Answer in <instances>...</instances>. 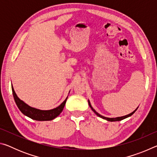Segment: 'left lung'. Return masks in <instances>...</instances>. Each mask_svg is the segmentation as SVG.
I'll use <instances>...</instances> for the list:
<instances>
[{
    "label": "left lung",
    "instance_id": "1",
    "mask_svg": "<svg viewBox=\"0 0 157 157\" xmlns=\"http://www.w3.org/2000/svg\"><path fill=\"white\" fill-rule=\"evenodd\" d=\"M89 107L91 108V109L93 110V111H94V112L95 114H96V115H97L98 116H99V117H100V118H103V119H105V120H107V121H111V122H113V121H120L123 120V119H124V118H128V117L131 116L132 115V114H134V113L137 110V109H138V108H137L136 110H134V111H133V112H132L131 113L128 114V115H126V116H121V117H117V118H107V117H105V116H101L100 114H99L98 112H96V111H95L94 109H93V107H91V103H90L89 101Z\"/></svg>",
    "mask_w": 157,
    "mask_h": 157
}]
</instances>
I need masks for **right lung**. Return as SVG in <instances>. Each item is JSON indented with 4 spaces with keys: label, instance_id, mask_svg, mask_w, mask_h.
<instances>
[{
    "label": "right lung",
    "instance_id": "1",
    "mask_svg": "<svg viewBox=\"0 0 157 157\" xmlns=\"http://www.w3.org/2000/svg\"><path fill=\"white\" fill-rule=\"evenodd\" d=\"M12 89L13 96L14 98V101L17 104L18 108L24 115L27 116L29 118H30L33 120L39 121H52L53 119L56 118L62 112L63 107H64L66 100L68 97L66 98V100L61 104L59 107L53 109L51 110H40L28 106L27 104H25L24 102L21 100L19 98L16 94V93L13 88L12 84Z\"/></svg>",
    "mask_w": 157,
    "mask_h": 157
}]
</instances>
